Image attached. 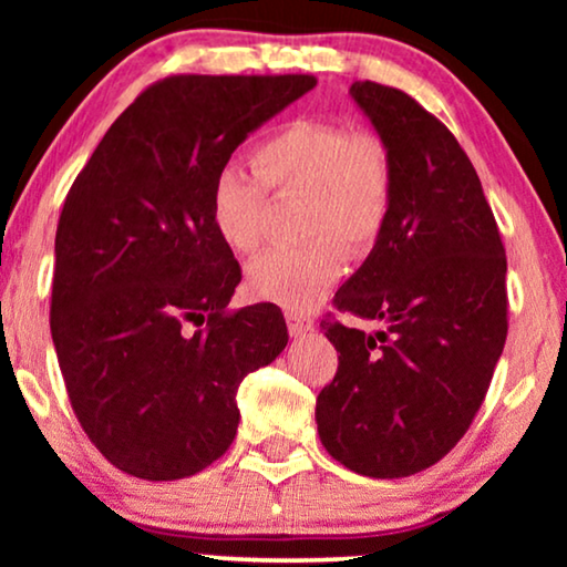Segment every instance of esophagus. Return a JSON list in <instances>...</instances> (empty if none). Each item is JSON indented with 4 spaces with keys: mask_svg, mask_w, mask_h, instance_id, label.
<instances>
[{
    "mask_svg": "<svg viewBox=\"0 0 567 567\" xmlns=\"http://www.w3.org/2000/svg\"><path fill=\"white\" fill-rule=\"evenodd\" d=\"M286 324H289V336L291 338H305L307 332L315 330V320L312 317H305V315H286Z\"/></svg>",
    "mask_w": 567,
    "mask_h": 567,
    "instance_id": "1",
    "label": "esophagus"
}]
</instances>
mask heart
Masks as SVG:
<instances>
[{"mask_svg":"<svg viewBox=\"0 0 567 567\" xmlns=\"http://www.w3.org/2000/svg\"><path fill=\"white\" fill-rule=\"evenodd\" d=\"M258 175L221 167L212 185L216 231L235 252L250 255L266 239L268 188L305 196L299 247H274L247 268L250 291L291 312L328 297L346 270L343 247L361 250L382 231L392 200L390 152L371 131L328 121H293L255 154Z\"/></svg>","mask_w":567,"mask_h":567,"instance_id":"1","label":"heart"}]
</instances>
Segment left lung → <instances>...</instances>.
Segmentation results:
<instances>
[{"label": "left lung", "mask_w": 567, "mask_h": 567, "mask_svg": "<svg viewBox=\"0 0 567 567\" xmlns=\"http://www.w3.org/2000/svg\"><path fill=\"white\" fill-rule=\"evenodd\" d=\"M351 97L390 152L392 200L336 305L382 328L322 322L340 363L315 417L332 460L394 480L452 452L483 405L508 332L506 250L444 123L377 82H353Z\"/></svg>", "instance_id": "left-lung-1"}]
</instances>
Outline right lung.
Segmentation results:
<instances>
[{
    "label": "right lung",
    "instance_id": "add662e5",
    "mask_svg": "<svg viewBox=\"0 0 567 567\" xmlns=\"http://www.w3.org/2000/svg\"><path fill=\"white\" fill-rule=\"evenodd\" d=\"M315 76H167L123 111L69 190L51 338L84 433L115 467L181 480L237 436L239 382L289 343L281 309L227 312L239 262L212 185Z\"/></svg>",
    "mask_w": 567,
    "mask_h": 567
}]
</instances>
